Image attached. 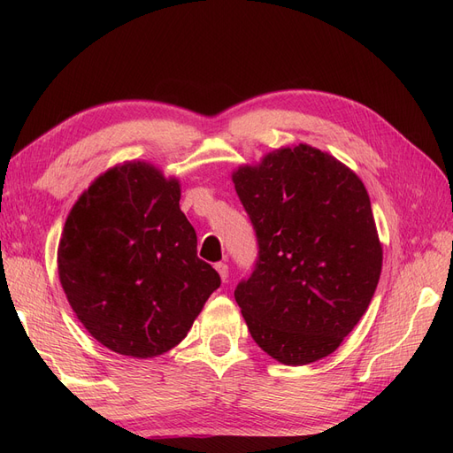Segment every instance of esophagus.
<instances>
[{"instance_id": "esophagus-1", "label": "esophagus", "mask_w": 453, "mask_h": 453, "mask_svg": "<svg viewBox=\"0 0 453 453\" xmlns=\"http://www.w3.org/2000/svg\"><path fill=\"white\" fill-rule=\"evenodd\" d=\"M215 270L219 272V276H221L223 281L228 280V265H226V263H217V265H215Z\"/></svg>"}]
</instances>
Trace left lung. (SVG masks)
I'll return each instance as SVG.
<instances>
[{"label":"left lung","instance_id":"1","mask_svg":"<svg viewBox=\"0 0 453 453\" xmlns=\"http://www.w3.org/2000/svg\"><path fill=\"white\" fill-rule=\"evenodd\" d=\"M258 257L234 298L253 340L283 365L331 355L359 323L381 273V243L363 181L300 143L232 173Z\"/></svg>","mask_w":453,"mask_h":453}]
</instances>
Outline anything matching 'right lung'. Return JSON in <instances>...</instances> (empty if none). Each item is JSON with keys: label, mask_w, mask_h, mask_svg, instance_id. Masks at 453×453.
<instances>
[{"label": "right lung", "mask_w": 453, "mask_h": 453, "mask_svg": "<svg viewBox=\"0 0 453 453\" xmlns=\"http://www.w3.org/2000/svg\"><path fill=\"white\" fill-rule=\"evenodd\" d=\"M181 188L147 162L102 173L79 196L58 276L87 331L115 353L157 357L187 336L221 278L196 255Z\"/></svg>", "instance_id": "right-lung-1"}]
</instances>
